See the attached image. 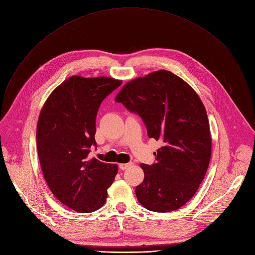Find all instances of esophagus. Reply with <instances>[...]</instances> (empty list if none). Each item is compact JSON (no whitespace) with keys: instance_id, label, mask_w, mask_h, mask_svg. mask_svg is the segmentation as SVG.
Listing matches in <instances>:
<instances>
[{"instance_id":"obj_1","label":"esophagus","mask_w":255,"mask_h":255,"mask_svg":"<svg viewBox=\"0 0 255 255\" xmlns=\"http://www.w3.org/2000/svg\"><path fill=\"white\" fill-rule=\"evenodd\" d=\"M131 164H132L131 162H128V163H121V164H120V168H121L122 170H125V169L128 168Z\"/></svg>"}]
</instances>
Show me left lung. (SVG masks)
I'll return each mask as SVG.
<instances>
[{
	"instance_id": "left-lung-1",
	"label": "left lung",
	"mask_w": 255,
	"mask_h": 255,
	"mask_svg": "<svg viewBox=\"0 0 255 255\" xmlns=\"http://www.w3.org/2000/svg\"><path fill=\"white\" fill-rule=\"evenodd\" d=\"M115 101L143 120L149 138L161 141L145 178L136 186L148 210L169 212L185 205L202 183L211 156L209 123L198 95L167 70L152 72L124 86Z\"/></svg>"
}]
</instances>
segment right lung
<instances>
[{
    "mask_svg": "<svg viewBox=\"0 0 255 255\" xmlns=\"http://www.w3.org/2000/svg\"><path fill=\"white\" fill-rule=\"evenodd\" d=\"M122 81L71 76L49 96L38 116L36 148L44 178L61 203L78 213L102 207L117 165L89 158L96 116Z\"/></svg>",
    "mask_w": 255,
    "mask_h": 255,
    "instance_id": "add662e5",
    "label": "right lung"
}]
</instances>
